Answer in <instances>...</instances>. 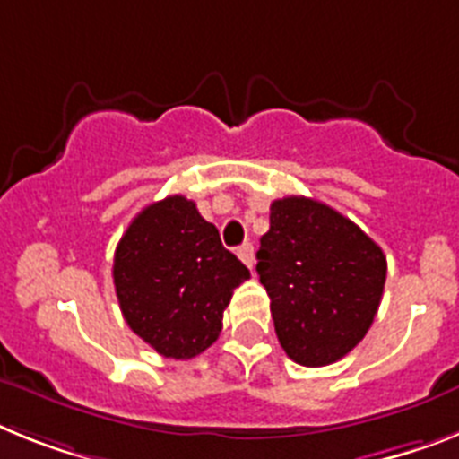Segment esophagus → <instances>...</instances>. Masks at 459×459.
<instances>
[{
    "mask_svg": "<svg viewBox=\"0 0 459 459\" xmlns=\"http://www.w3.org/2000/svg\"><path fill=\"white\" fill-rule=\"evenodd\" d=\"M238 256H240V261L245 263L247 268L254 270V245L252 242H245V245L238 247Z\"/></svg>",
    "mask_w": 459,
    "mask_h": 459,
    "instance_id": "esophagus-1",
    "label": "esophagus"
}]
</instances>
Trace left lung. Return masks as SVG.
Here are the masks:
<instances>
[{
	"label": "left lung",
	"mask_w": 459,
	"mask_h": 459,
	"mask_svg": "<svg viewBox=\"0 0 459 459\" xmlns=\"http://www.w3.org/2000/svg\"><path fill=\"white\" fill-rule=\"evenodd\" d=\"M256 273L290 360L324 368L368 334L384 296L385 256L351 219L305 196L270 205Z\"/></svg>",
	"instance_id": "1"
}]
</instances>
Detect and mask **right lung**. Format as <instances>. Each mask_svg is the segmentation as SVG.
<instances>
[{"instance_id":"1","label":"right lung","mask_w":459,"mask_h":459,"mask_svg":"<svg viewBox=\"0 0 459 459\" xmlns=\"http://www.w3.org/2000/svg\"><path fill=\"white\" fill-rule=\"evenodd\" d=\"M245 279L249 270L185 196L147 205L115 249L113 281L125 321L175 360L196 358L217 342L224 309Z\"/></svg>"}]
</instances>
